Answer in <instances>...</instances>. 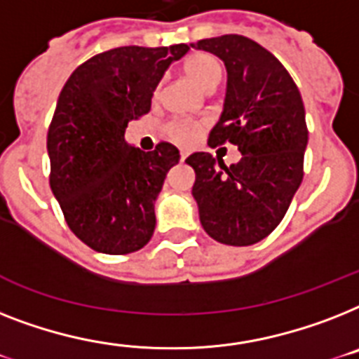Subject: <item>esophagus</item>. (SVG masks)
<instances>
[{
	"label": "esophagus",
	"instance_id": "34e87169",
	"mask_svg": "<svg viewBox=\"0 0 359 359\" xmlns=\"http://www.w3.org/2000/svg\"><path fill=\"white\" fill-rule=\"evenodd\" d=\"M188 158V153H180V162H184Z\"/></svg>",
	"mask_w": 359,
	"mask_h": 359
}]
</instances>
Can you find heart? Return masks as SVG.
<instances>
[{
    "label": "heart",
    "instance_id": "b5f03b06",
    "mask_svg": "<svg viewBox=\"0 0 359 359\" xmlns=\"http://www.w3.org/2000/svg\"><path fill=\"white\" fill-rule=\"evenodd\" d=\"M184 74L188 75L194 83H197L203 90L210 92L219 84L223 77V68H221L219 60L214 55L208 53H194L189 55L182 64ZM160 95V86L154 90V99ZM205 129L203 121H186V119H175L165 127V134L173 140L175 144L179 145H191L197 140L201 133Z\"/></svg>",
    "mask_w": 359,
    "mask_h": 359
}]
</instances>
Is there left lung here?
I'll use <instances>...</instances> for the list:
<instances>
[{
	"mask_svg": "<svg viewBox=\"0 0 359 359\" xmlns=\"http://www.w3.org/2000/svg\"><path fill=\"white\" fill-rule=\"evenodd\" d=\"M191 48L225 62L226 97L210 147L232 144L241 153L226 168L210 153H194L191 194L201 225L219 243L245 247L269 236L284 219L304 177L308 144L304 104L280 60L241 34L205 38Z\"/></svg>",
	"mask_w": 359,
	"mask_h": 359,
	"instance_id": "1",
	"label": "left lung"
}]
</instances>
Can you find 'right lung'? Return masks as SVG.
<instances>
[{"label":"right lung","instance_id":"add662e5","mask_svg":"<svg viewBox=\"0 0 359 359\" xmlns=\"http://www.w3.org/2000/svg\"><path fill=\"white\" fill-rule=\"evenodd\" d=\"M188 51V43L110 49L81 64L58 95L48 130L49 186L90 249L129 255L153 236L154 201L180 154L168 142L140 151L125 142V129L149 112L164 72Z\"/></svg>","mask_w":359,"mask_h":359}]
</instances>
